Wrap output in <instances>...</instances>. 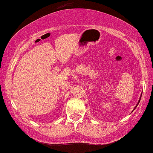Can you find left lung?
<instances>
[{"label":"left lung","mask_w":153,"mask_h":153,"mask_svg":"<svg viewBox=\"0 0 153 153\" xmlns=\"http://www.w3.org/2000/svg\"><path fill=\"white\" fill-rule=\"evenodd\" d=\"M140 99H141V98H140ZM139 101H140V100H139ZM139 103H137V105H138V104H139ZM136 107H135V108H136Z\"/></svg>","instance_id":"left-lung-1"}]
</instances>
